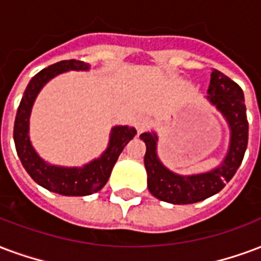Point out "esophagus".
<instances>
[{
	"label": "esophagus",
	"mask_w": 261,
	"mask_h": 261,
	"mask_svg": "<svg viewBox=\"0 0 261 261\" xmlns=\"http://www.w3.org/2000/svg\"><path fill=\"white\" fill-rule=\"evenodd\" d=\"M149 127H150L149 117H145V116H141V117H138V120H137V130H138L140 134L148 130Z\"/></svg>",
	"instance_id": "34e87169"
}]
</instances>
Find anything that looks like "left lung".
<instances>
[{"label": "left lung", "mask_w": 261, "mask_h": 261, "mask_svg": "<svg viewBox=\"0 0 261 261\" xmlns=\"http://www.w3.org/2000/svg\"><path fill=\"white\" fill-rule=\"evenodd\" d=\"M206 101L224 116L229 127L228 150L217 167L199 174H177L160 162L158 156L159 138L155 131L140 136L146 145L144 163L148 174V190L159 200L190 204L207 199L223 190L242 163L249 133L242 88L221 71L213 69Z\"/></svg>", "instance_id": "8db88e82"}]
</instances>
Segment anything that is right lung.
<instances>
[{
  "label": "right lung",
  "mask_w": 261,
  "mask_h": 261,
  "mask_svg": "<svg viewBox=\"0 0 261 261\" xmlns=\"http://www.w3.org/2000/svg\"><path fill=\"white\" fill-rule=\"evenodd\" d=\"M87 71L90 65L82 61H61L54 63L47 69H42L33 77L26 87L20 105L17 108L15 127H13V140L19 159L29 175L42 188L65 195V196H86L102 190L111 177L112 169L116 160L137 134L134 127L128 125H115L109 134V144L99 158L88 162L80 167H65V166L51 165L44 160L34 149L30 134V115L36 98L49 80L65 71Z\"/></svg>",
  "instance_id": "1"
}]
</instances>
